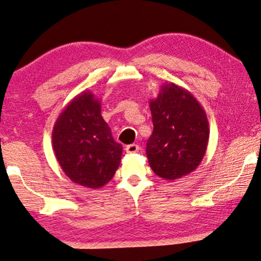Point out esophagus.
Instances as JSON below:
<instances>
[{
    "mask_svg": "<svg viewBox=\"0 0 261 261\" xmlns=\"http://www.w3.org/2000/svg\"><path fill=\"white\" fill-rule=\"evenodd\" d=\"M140 150V147L138 146V144H128V146L126 147V153L128 154H134V153H138V151Z\"/></svg>",
    "mask_w": 261,
    "mask_h": 261,
    "instance_id": "esophagus-1",
    "label": "esophagus"
}]
</instances>
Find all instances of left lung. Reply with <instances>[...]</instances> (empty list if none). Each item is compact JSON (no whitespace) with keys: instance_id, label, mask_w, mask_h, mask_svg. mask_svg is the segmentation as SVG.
<instances>
[{"instance_id":"left-lung-1","label":"left lung","mask_w":261,"mask_h":261,"mask_svg":"<svg viewBox=\"0 0 261 261\" xmlns=\"http://www.w3.org/2000/svg\"><path fill=\"white\" fill-rule=\"evenodd\" d=\"M154 130L147 142L149 166L167 181L194 171L209 142L206 113L191 92L174 83L163 84L149 100Z\"/></svg>"}]
</instances>
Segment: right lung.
<instances>
[{"label": "right lung", "mask_w": 261, "mask_h": 261, "mask_svg": "<svg viewBox=\"0 0 261 261\" xmlns=\"http://www.w3.org/2000/svg\"><path fill=\"white\" fill-rule=\"evenodd\" d=\"M52 148L67 177L91 189L113 178L122 155V146L114 141L101 117V102L91 91L75 95L59 114Z\"/></svg>", "instance_id": "obj_1"}]
</instances>
